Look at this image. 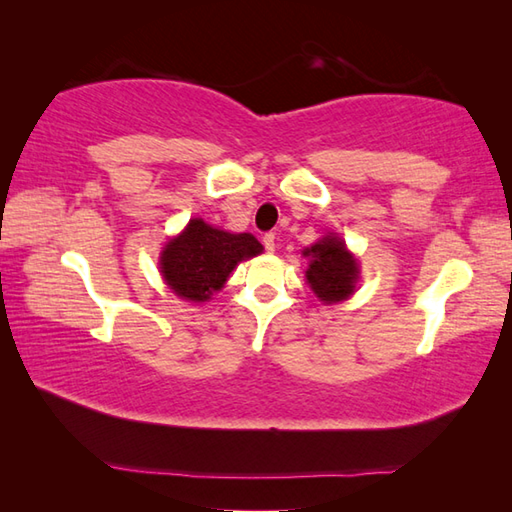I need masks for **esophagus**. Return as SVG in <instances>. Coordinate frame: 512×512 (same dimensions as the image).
Here are the masks:
<instances>
[{
	"label": "esophagus",
	"instance_id": "obj_1",
	"mask_svg": "<svg viewBox=\"0 0 512 512\" xmlns=\"http://www.w3.org/2000/svg\"><path fill=\"white\" fill-rule=\"evenodd\" d=\"M263 245H265V249H267L269 254H274L276 252V234L274 232H267L263 236Z\"/></svg>",
	"mask_w": 512,
	"mask_h": 512
}]
</instances>
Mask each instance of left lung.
<instances>
[{
  "instance_id": "1",
  "label": "left lung",
  "mask_w": 512,
  "mask_h": 512,
  "mask_svg": "<svg viewBox=\"0 0 512 512\" xmlns=\"http://www.w3.org/2000/svg\"><path fill=\"white\" fill-rule=\"evenodd\" d=\"M304 256L311 258L306 269V280L317 298L333 304L348 298L355 291L359 276L357 260L352 256L339 236H324L322 241L304 249Z\"/></svg>"
}]
</instances>
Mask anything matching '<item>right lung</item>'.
Listing matches in <instances>:
<instances>
[{"mask_svg":"<svg viewBox=\"0 0 512 512\" xmlns=\"http://www.w3.org/2000/svg\"><path fill=\"white\" fill-rule=\"evenodd\" d=\"M260 252L263 245L252 234H230L201 219H192L186 230L164 247L160 269L179 298L206 302L225 285L241 260Z\"/></svg>","mask_w":512,"mask_h":512,"instance_id":"add662e5","label":"right lung"}]
</instances>
